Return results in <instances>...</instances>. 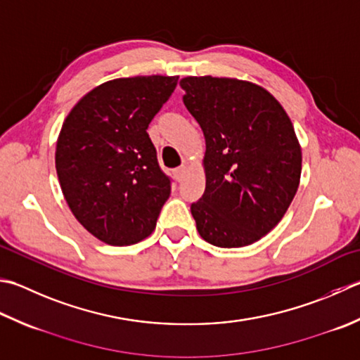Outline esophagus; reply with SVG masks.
Listing matches in <instances>:
<instances>
[{
	"label": "esophagus",
	"instance_id": "1",
	"mask_svg": "<svg viewBox=\"0 0 360 360\" xmlns=\"http://www.w3.org/2000/svg\"><path fill=\"white\" fill-rule=\"evenodd\" d=\"M186 170H187V168L184 165L179 167V168H176V170L173 172L176 181H182V178H184V174H186Z\"/></svg>",
	"mask_w": 360,
	"mask_h": 360
}]
</instances>
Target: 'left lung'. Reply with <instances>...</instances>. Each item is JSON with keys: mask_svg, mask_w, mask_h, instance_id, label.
<instances>
[{"mask_svg": "<svg viewBox=\"0 0 360 360\" xmlns=\"http://www.w3.org/2000/svg\"><path fill=\"white\" fill-rule=\"evenodd\" d=\"M179 86L206 139V190L190 206L204 240L220 248L257 242L297 193L301 146L283 105L234 77L188 76Z\"/></svg>", "mask_w": 360, "mask_h": 360, "instance_id": "8db88e82", "label": "left lung"}]
</instances>
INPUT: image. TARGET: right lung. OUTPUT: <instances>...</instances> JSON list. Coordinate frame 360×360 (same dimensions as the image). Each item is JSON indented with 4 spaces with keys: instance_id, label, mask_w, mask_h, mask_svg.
<instances>
[{
    "instance_id": "add662e5",
    "label": "right lung",
    "mask_w": 360,
    "mask_h": 360,
    "mask_svg": "<svg viewBox=\"0 0 360 360\" xmlns=\"http://www.w3.org/2000/svg\"><path fill=\"white\" fill-rule=\"evenodd\" d=\"M178 76L120 77L95 87L70 112L56 145V172L76 220L114 246L143 240L172 192L148 124Z\"/></svg>"
}]
</instances>
